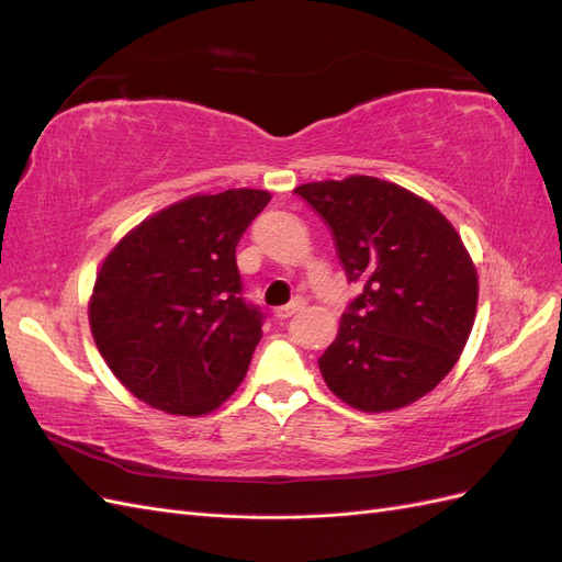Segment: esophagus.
<instances>
[{"instance_id":"obj_1","label":"esophagus","mask_w":562,"mask_h":562,"mask_svg":"<svg viewBox=\"0 0 562 562\" xmlns=\"http://www.w3.org/2000/svg\"><path fill=\"white\" fill-rule=\"evenodd\" d=\"M302 307H304V302L297 297V300H293L291 304H285V307H279L274 314H277V318H291L293 314L302 312Z\"/></svg>"}]
</instances>
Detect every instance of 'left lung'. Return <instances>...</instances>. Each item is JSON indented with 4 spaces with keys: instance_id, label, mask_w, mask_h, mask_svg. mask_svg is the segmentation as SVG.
<instances>
[{
    "instance_id": "left-lung-1",
    "label": "left lung",
    "mask_w": 562,
    "mask_h": 562,
    "mask_svg": "<svg viewBox=\"0 0 562 562\" xmlns=\"http://www.w3.org/2000/svg\"><path fill=\"white\" fill-rule=\"evenodd\" d=\"M328 225L349 283H361L318 359L337 398L396 411L443 380L475 318L479 279L459 234L429 201L370 176L295 190Z\"/></svg>"
}]
</instances>
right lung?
<instances>
[{
	"mask_svg": "<svg viewBox=\"0 0 562 562\" xmlns=\"http://www.w3.org/2000/svg\"><path fill=\"white\" fill-rule=\"evenodd\" d=\"M269 199L262 190L190 196L147 217L108 255L89 321L133 396L192 417L241 384L265 314L244 297L236 246Z\"/></svg>",
	"mask_w": 562,
	"mask_h": 562,
	"instance_id": "1",
	"label": "right lung"
}]
</instances>
